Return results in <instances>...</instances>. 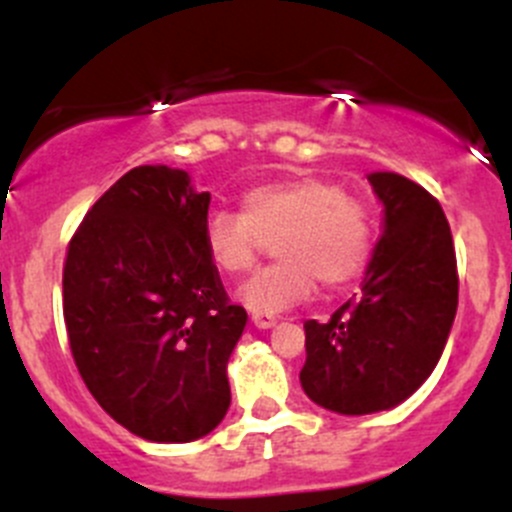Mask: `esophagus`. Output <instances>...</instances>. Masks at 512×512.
Listing matches in <instances>:
<instances>
[{
	"label": "esophagus",
	"mask_w": 512,
	"mask_h": 512,
	"mask_svg": "<svg viewBox=\"0 0 512 512\" xmlns=\"http://www.w3.org/2000/svg\"><path fill=\"white\" fill-rule=\"evenodd\" d=\"M250 319L257 329H270V327H275V322H277L272 314H262V312H252Z\"/></svg>",
	"instance_id": "obj_1"
}]
</instances>
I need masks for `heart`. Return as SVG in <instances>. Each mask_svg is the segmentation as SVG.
I'll return each instance as SVG.
<instances>
[{
    "mask_svg": "<svg viewBox=\"0 0 512 512\" xmlns=\"http://www.w3.org/2000/svg\"><path fill=\"white\" fill-rule=\"evenodd\" d=\"M275 235L280 260L237 289L252 312H282L307 299L317 280L327 289L349 285L374 245L369 208L342 185L314 175L255 185L242 195V215L220 210L203 227L205 252L225 275L250 270Z\"/></svg>",
    "mask_w": 512,
    "mask_h": 512,
    "instance_id": "heart-1",
    "label": "heart"
}]
</instances>
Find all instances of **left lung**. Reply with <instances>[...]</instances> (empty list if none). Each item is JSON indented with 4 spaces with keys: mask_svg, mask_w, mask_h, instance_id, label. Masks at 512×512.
<instances>
[{
    "mask_svg": "<svg viewBox=\"0 0 512 512\" xmlns=\"http://www.w3.org/2000/svg\"><path fill=\"white\" fill-rule=\"evenodd\" d=\"M369 183L384 230L361 292L329 322H304V394L344 416L409 399L436 369L458 307L456 252L438 200L399 173H369Z\"/></svg>",
    "mask_w": 512,
    "mask_h": 512,
    "instance_id": "obj_1",
    "label": "left lung"
}]
</instances>
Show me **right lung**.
<instances>
[{
    "mask_svg": "<svg viewBox=\"0 0 512 512\" xmlns=\"http://www.w3.org/2000/svg\"><path fill=\"white\" fill-rule=\"evenodd\" d=\"M210 193L168 165L111 185L71 237L64 322L86 389L153 443L203 438L230 409L227 361L247 312L203 242Z\"/></svg>",
    "mask_w": 512,
    "mask_h": 512,
    "instance_id": "right-lung-1",
    "label": "right lung"
}]
</instances>
